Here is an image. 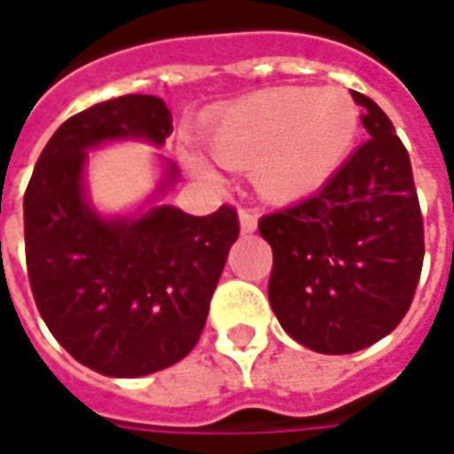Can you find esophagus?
Here are the masks:
<instances>
[{"mask_svg": "<svg viewBox=\"0 0 454 454\" xmlns=\"http://www.w3.org/2000/svg\"><path fill=\"white\" fill-rule=\"evenodd\" d=\"M239 230L245 235H250V232L257 230V215H254L253 209H247V207H239Z\"/></svg>", "mask_w": 454, "mask_h": 454, "instance_id": "34e87169", "label": "esophagus"}]
</instances>
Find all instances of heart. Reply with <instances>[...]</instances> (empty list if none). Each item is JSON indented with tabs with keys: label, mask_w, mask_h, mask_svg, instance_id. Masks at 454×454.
I'll return each instance as SVG.
<instances>
[{
	"label": "heart",
	"mask_w": 454,
	"mask_h": 454,
	"mask_svg": "<svg viewBox=\"0 0 454 454\" xmlns=\"http://www.w3.org/2000/svg\"><path fill=\"white\" fill-rule=\"evenodd\" d=\"M201 133L222 164L253 168L260 194L298 200L321 189L354 151L358 106L339 85L278 88L222 108ZM182 159L192 174L215 179L197 151L184 149Z\"/></svg>",
	"instance_id": "b5f03b06"
}]
</instances>
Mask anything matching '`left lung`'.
<instances>
[{"label":"left lung","instance_id":"8db88e82","mask_svg":"<svg viewBox=\"0 0 454 454\" xmlns=\"http://www.w3.org/2000/svg\"><path fill=\"white\" fill-rule=\"evenodd\" d=\"M369 141L318 194L260 219L270 242L268 298L290 339L318 354H354L410 310L425 260V224L410 153L372 98Z\"/></svg>","mask_w":454,"mask_h":454}]
</instances>
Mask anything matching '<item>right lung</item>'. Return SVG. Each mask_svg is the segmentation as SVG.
Segmentation results:
<instances>
[{
  "instance_id": "1",
  "label": "right lung",
  "mask_w": 454,
  "mask_h": 454,
  "mask_svg": "<svg viewBox=\"0 0 454 454\" xmlns=\"http://www.w3.org/2000/svg\"><path fill=\"white\" fill-rule=\"evenodd\" d=\"M171 111L156 96L96 103L62 123L25 192L27 275L50 333L82 366L133 379L182 361L201 336L209 301L239 235L235 207L192 217L153 201L103 217L85 194L88 151L111 141L164 146ZM179 168L166 164L151 200Z\"/></svg>"
}]
</instances>
